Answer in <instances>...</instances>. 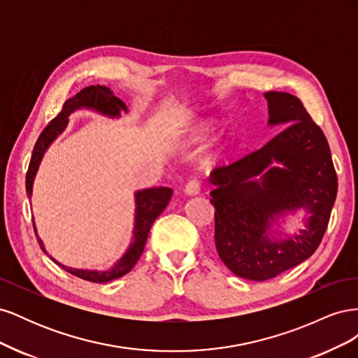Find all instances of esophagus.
Returning <instances> with one entry per match:
<instances>
[{
  "label": "esophagus",
  "mask_w": 358,
  "mask_h": 358,
  "mask_svg": "<svg viewBox=\"0 0 358 358\" xmlns=\"http://www.w3.org/2000/svg\"><path fill=\"white\" fill-rule=\"evenodd\" d=\"M185 192L188 196H196V194L200 192V180L199 179H191L188 180V183L185 185Z\"/></svg>",
  "instance_id": "1"
}]
</instances>
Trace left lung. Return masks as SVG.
<instances>
[{
    "label": "left lung",
    "mask_w": 358,
    "mask_h": 358,
    "mask_svg": "<svg viewBox=\"0 0 358 358\" xmlns=\"http://www.w3.org/2000/svg\"><path fill=\"white\" fill-rule=\"evenodd\" d=\"M264 96L268 124L284 127L264 146L215 169L209 179L216 249L234 275L251 280L272 279L315 252L338 194L329 142L303 103L288 92ZM272 160L285 169L273 168L262 182L248 180ZM300 207L313 213L306 231L287 241L268 237L275 214Z\"/></svg>",
    "instance_id": "obj_1"
}]
</instances>
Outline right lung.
Instances as JSON below:
<instances>
[{"label":"right lung","mask_w":358,"mask_h":358,"mask_svg":"<svg viewBox=\"0 0 358 358\" xmlns=\"http://www.w3.org/2000/svg\"><path fill=\"white\" fill-rule=\"evenodd\" d=\"M80 107H90V109H95L104 115L109 116H119L121 110H127L125 103L122 100H119L115 94L106 88V86H86L80 92L71 96L70 100H67L62 106V110L57 115V117H53L52 121L46 125V128L43 129L41 134L38 136L37 142L34 145V150H32L31 161L28 166L27 171V194L31 199L32 194V182H34V176L37 173L38 164L43 158V154L48 149V146L53 142L64 128H66L69 122V115L76 110L80 109ZM173 191L170 188H149L136 192V227H134V241L129 245L128 251L125 255L119 259V262L109 270H101V272H96V270H79V268H71L59 264L55 259L58 266H61L64 270H67L69 273L78 276L80 279L88 280V282H95V284H104L109 282V280H113L116 278H121L127 275L129 270L134 267L137 263V259L142 255L145 243L148 239V234L150 227H152L154 221L158 218V215L166 209V206L169 204L171 199ZM32 225H34V231L37 236L36 230V224L32 221ZM37 242L40 248L43 249V252H46L45 246H43V242L40 241V237H37Z\"/></svg>","instance_id":"1"}]
</instances>
